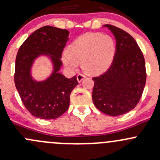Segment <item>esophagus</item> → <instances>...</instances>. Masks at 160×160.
<instances>
[{
	"label": "esophagus",
	"instance_id": "34e87169",
	"mask_svg": "<svg viewBox=\"0 0 160 160\" xmlns=\"http://www.w3.org/2000/svg\"><path fill=\"white\" fill-rule=\"evenodd\" d=\"M84 78H86V76L82 74V73H79V74L77 75V81H78L79 83H80V82H81L82 80H83Z\"/></svg>",
	"mask_w": 160,
	"mask_h": 160
}]
</instances>
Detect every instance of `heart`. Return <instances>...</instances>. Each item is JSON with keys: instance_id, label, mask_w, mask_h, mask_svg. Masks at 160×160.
<instances>
[{"instance_id": "b5f03b06", "label": "heart", "mask_w": 160, "mask_h": 160, "mask_svg": "<svg viewBox=\"0 0 160 160\" xmlns=\"http://www.w3.org/2000/svg\"><path fill=\"white\" fill-rule=\"evenodd\" d=\"M115 53V40L110 35L87 33L69 45L63 55V61L71 70L77 69L81 63L86 73L98 75L110 67Z\"/></svg>"}]
</instances>
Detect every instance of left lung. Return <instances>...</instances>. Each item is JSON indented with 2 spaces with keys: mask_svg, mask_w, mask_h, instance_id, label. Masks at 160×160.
Wrapping results in <instances>:
<instances>
[{
  "mask_svg": "<svg viewBox=\"0 0 160 160\" xmlns=\"http://www.w3.org/2000/svg\"><path fill=\"white\" fill-rule=\"evenodd\" d=\"M104 27L115 37L116 53L110 68L93 78L92 98L99 110L116 117L132 110L140 100L147 80L145 60L130 34L113 25Z\"/></svg>",
  "mask_w": 160,
  "mask_h": 160,
  "instance_id": "8db88e82",
  "label": "left lung"
}]
</instances>
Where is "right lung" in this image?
<instances>
[{"instance_id": "obj_1", "label": "right lung", "mask_w": 160, "mask_h": 160, "mask_svg": "<svg viewBox=\"0 0 160 160\" xmlns=\"http://www.w3.org/2000/svg\"><path fill=\"white\" fill-rule=\"evenodd\" d=\"M68 35L67 30L42 27L30 35L18 50L15 61V86L23 105L33 117L53 120L68 109L70 93L78 84L76 76L68 79L59 73ZM40 55L50 57L54 71L46 81L38 82L32 78L30 69Z\"/></svg>"}]
</instances>
